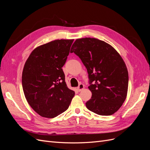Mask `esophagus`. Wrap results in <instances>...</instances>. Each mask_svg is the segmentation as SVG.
<instances>
[{
  "instance_id": "1",
  "label": "esophagus",
  "mask_w": 150,
  "mask_h": 150,
  "mask_svg": "<svg viewBox=\"0 0 150 150\" xmlns=\"http://www.w3.org/2000/svg\"><path fill=\"white\" fill-rule=\"evenodd\" d=\"M84 89V85L83 84H80L78 87V88H77V89H78V91H82Z\"/></svg>"
}]
</instances>
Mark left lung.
Here are the masks:
<instances>
[{
	"instance_id": "1",
	"label": "left lung",
	"mask_w": 150,
	"mask_h": 150,
	"mask_svg": "<svg viewBox=\"0 0 150 150\" xmlns=\"http://www.w3.org/2000/svg\"><path fill=\"white\" fill-rule=\"evenodd\" d=\"M71 52L79 57L89 74L92 96L86 107L99 115L114 114L125 101L128 88V72L120 54L110 44L91 38L76 39Z\"/></svg>"
}]
</instances>
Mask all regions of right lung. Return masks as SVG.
I'll return each instance as SVG.
<instances>
[{
    "instance_id": "add662e5",
    "label": "right lung",
    "mask_w": 150,
    "mask_h": 150,
    "mask_svg": "<svg viewBox=\"0 0 150 150\" xmlns=\"http://www.w3.org/2000/svg\"><path fill=\"white\" fill-rule=\"evenodd\" d=\"M74 39H58L35 47L22 71L27 101L42 117L52 118L69 108L75 93L67 88L62 67Z\"/></svg>"
}]
</instances>
